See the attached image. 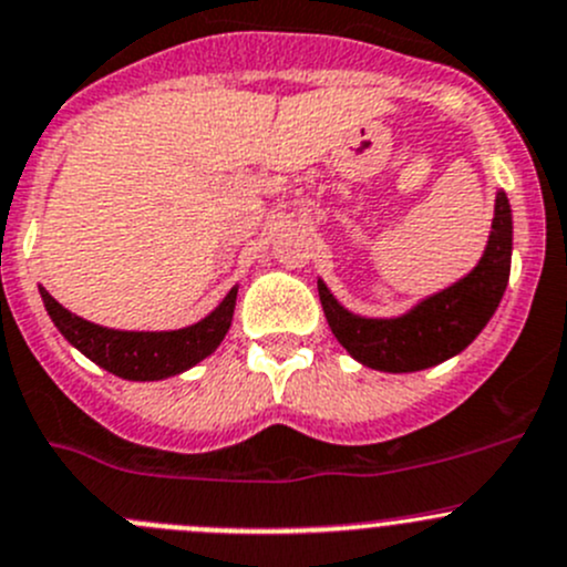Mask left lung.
Wrapping results in <instances>:
<instances>
[{
	"mask_svg": "<svg viewBox=\"0 0 567 567\" xmlns=\"http://www.w3.org/2000/svg\"><path fill=\"white\" fill-rule=\"evenodd\" d=\"M513 210L507 194L496 196L493 233L480 266L452 288L423 299L406 316L362 318L338 305L318 279L329 329L357 362L377 371L410 373L460 354L485 329L509 282Z\"/></svg>",
	"mask_w": 567,
	"mask_h": 567,
	"instance_id": "left-lung-1",
	"label": "left lung"
}]
</instances>
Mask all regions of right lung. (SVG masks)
I'll return each instance as SVG.
<instances>
[{"instance_id":"right-lung-1","label":"right lung","mask_w":567,"mask_h":567,"mask_svg":"<svg viewBox=\"0 0 567 567\" xmlns=\"http://www.w3.org/2000/svg\"><path fill=\"white\" fill-rule=\"evenodd\" d=\"M41 299L60 334L74 349H80L87 360L121 379L155 382V379L188 371L190 365H196L218 349L229 323H233L238 288L229 290L221 305L210 316L202 318L199 323L174 329V332H121V329L99 327V323L74 316L63 305H58L43 288Z\"/></svg>"}]
</instances>
